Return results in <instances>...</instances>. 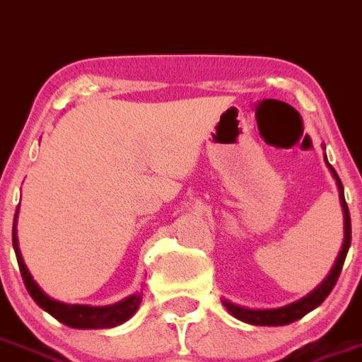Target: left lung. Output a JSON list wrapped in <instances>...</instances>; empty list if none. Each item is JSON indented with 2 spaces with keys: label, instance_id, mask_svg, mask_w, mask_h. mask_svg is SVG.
I'll return each mask as SVG.
<instances>
[{
  "label": "left lung",
  "instance_id": "obj_1",
  "mask_svg": "<svg viewBox=\"0 0 362 362\" xmlns=\"http://www.w3.org/2000/svg\"><path fill=\"white\" fill-rule=\"evenodd\" d=\"M326 158V155H325ZM326 165L332 171L333 178L337 180L339 187V199H341L342 211H344V244H342V250L337 257V262L332 268L329 275L326 276V281L313 290L308 297L300 298L297 303L288 304L284 308H276V310H247V308L237 306V304H231L228 300H224V306L228 308V312L233 317H237L238 320H244L247 325H255V326H284L290 325V322H295V320L303 319L306 313H310L312 310H315L319 304L325 303V298L328 297L329 291L333 290V286L337 282L339 275H341L342 264H344V259H346V253L350 250V242H351V222H350V211H348L346 200H344V189H342V182L339 178V175L335 173V169L332 168L326 160Z\"/></svg>",
  "mask_w": 362,
  "mask_h": 362
}]
</instances>
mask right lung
I'll list each match as a JSON object with an SVG mask.
<instances>
[{
	"instance_id": "right-lung-1",
	"label": "right lung",
	"mask_w": 362,
	"mask_h": 362,
	"mask_svg": "<svg viewBox=\"0 0 362 362\" xmlns=\"http://www.w3.org/2000/svg\"><path fill=\"white\" fill-rule=\"evenodd\" d=\"M16 216L14 228H12V244H14L16 259H18L21 276H23L25 288H27V291L30 293V297L36 300L37 306L43 308L47 313H50V315L54 317L56 320H59L62 325L81 329L115 328V326L122 325V322H125V320L131 319V317L136 313L138 306H140V300H142V295H131V297H127L125 300H122V303L118 304H112V306L94 308L83 306V304H64L43 293V291L40 290V286L33 281L29 269H27L23 259H21L20 247H18V237H16Z\"/></svg>"
}]
</instances>
